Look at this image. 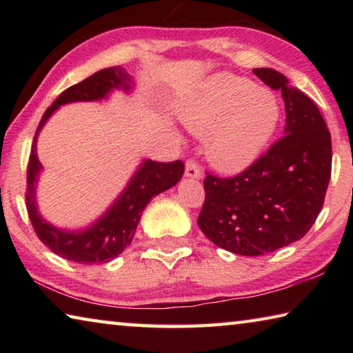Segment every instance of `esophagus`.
<instances>
[{
	"label": "esophagus",
	"mask_w": 353,
	"mask_h": 353,
	"mask_svg": "<svg viewBox=\"0 0 353 353\" xmlns=\"http://www.w3.org/2000/svg\"><path fill=\"white\" fill-rule=\"evenodd\" d=\"M185 176L190 179H201V166L194 160H187V163H185Z\"/></svg>",
	"instance_id": "34e87169"
}]
</instances>
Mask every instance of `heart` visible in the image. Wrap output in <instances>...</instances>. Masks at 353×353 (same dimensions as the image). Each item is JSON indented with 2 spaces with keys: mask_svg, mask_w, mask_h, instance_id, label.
<instances>
[{
  "mask_svg": "<svg viewBox=\"0 0 353 353\" xmlns=\"http://www.w3.org/2000/svg\"><path fill=\"white\" fill-rule=\"evenodd\" d=\"M181 119L205 139L210 163L225 174L248 170L265 151L280 121L276 94L252 81L216 74L183 103Z\"/></svg>",
  "mask_w": 353,
  "mask_h": 353,
  "instance_id": "1",
  "label": "heart"
}]
</instances>
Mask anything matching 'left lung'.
I'll use <instances>...</instances> for the list:
<instances>
[{
  "mask_svg": "<svg viewBox=\"0 0 353 353\" xmlns=\"http://www.w3.org/2000/svg\"><path fill=\"white\" fill-rule=\"evenodd\" d=\"M254 74L285 101V135L241 174L207 172L198 218L204 235L238 255L256 256L299 241L324 205L332 172V137L316 104L272 68Z\"/></svg>",
  "mask_w": 353,
  "mask_h": 353,
  "instance_id": "obj_1",
  "label": "left lung"
}]
</instances>
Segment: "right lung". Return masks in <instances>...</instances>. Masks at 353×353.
Segmentation results:
<instances>
[{
  "label": "right lung",
  "mask_w": 353,
  "mask_h": 353,
  "mask_svg": "<svg viewBox=\"0 0 353 353\" xmlns=\"http://www.w3.org/2000/svg\"><path fill=\"white\" fill-rule=\"evenodd\" d=\"M134 87L132 76L121 67H112L98 71L82 82L71 85L59 94V98L48 107L35 130L31 155L28 165L26 208L35 234L52 252L63 259L82 263V265H101L109 263L126 249L132 241L137 225L140 223L143 210L154 196L181 181L185 165L181 160L171 163L143 160L139 170L130 177L126 188L121 191L115 202L107 208L103 216L92 225L81 230H65L48 223L39 213L35 187L43 166L37 157V137L41 128L59 107L79 101H99L109 97L113 90L130 92Z\"/></svg>",
  "instance_id": "1"
}]
</instances>
